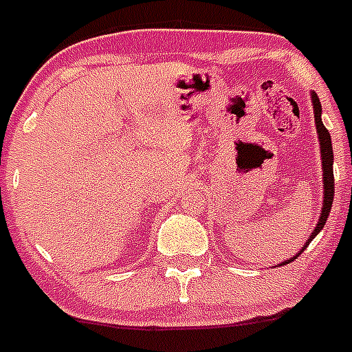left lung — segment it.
<instances>
[{"mask_svg": "<svg viewBox=\"0 0 352 352\" xmlns=\"http://www.w3.org/2000/svg\"><path fill=\"white\" fill-rule=\"evenodd\" d=\"M313 98V107H314V120H316V129H318V140H320V148H322V168H323V207L322 214H320L318 225L314 227V230L309 236L307 243L303 249H307V245L316 238L320 230L323 229V225L327 221L329 212H331V205L334 199V174H333V143H331V134L322 123V103H320L316 92H311ZM303 249L300 252H303ZM294 260V258H292ZM287 260V261H292Z\"/></svg>", "mask_w": 352, "mask_h": 352, "instance_id": "8db88e82", "label": "left lung"}]
</instances>
